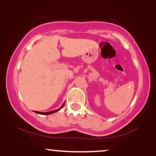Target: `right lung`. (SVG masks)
<instances>
[{"label": "right lung", "instance_id": "right-lung-1", "mask_svg": "<svg viewBox=\"0 0 156 156\" xmlns=\"http://www.w3.org/2000/svg\"><path fill=\"white\" fill-rule=\"evenodd\" d=\"M64 103H63V105H62V106H61L59 108L56 109V110L51 111V112H36V111H35L34 112H35V113H37V114H44V115H48V114H53V113H55V112H58V111H59L60 109L62 108V107L64 106Z\"/></svg>", "mask_w": 156, "mask_h": 156}]
</instances>
